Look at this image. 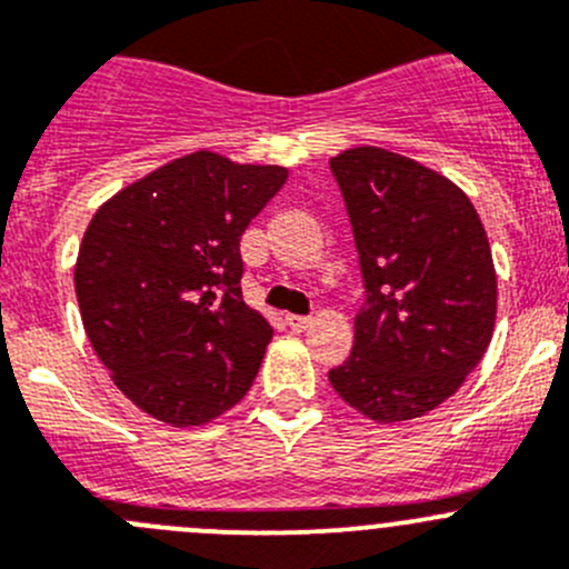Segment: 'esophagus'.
<instances>
[{"label": "esophagus", "instance_id": "34e87169", "mask_svg": "<svg viewBox=\"0 0 569 569\" xmlns=\"http://www.w3.org/2000/svg\"><path fill=\"white\" fill-rule=\"evenodd\" d=\"M284 321H288V327L293 329V332H305V329H310L312 318H307V316H288V318H284Z\"/></svg>", "mask_w": 569, "mask_h": 569}]
</instances>
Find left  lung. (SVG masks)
<instances>
[{
	"instance_id": "obj_1",
	"label": "left lung",
	"mask_w": 569,
	"mask_h": 569,
	"mask_svg": "<svg viewBox=\"0 0 569 569\" xmlns=\"http://www.w3.org/2000/svg\"><path fill=\"white\" fill-rule=\"evenodd\" d=\"M329 167L366 284L355 346L329 382L377 425L416 419L450 399L489 349L497 318L489 237L467 192L408 156L366 144Z\"/></svg>"
}]
</instances>
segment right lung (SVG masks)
<instances>
[{
  "instance_id": "add662e5",
  "label": "right lung",
  "mask_w": 569,
  "mask_h": 569,
  "mask_svg": "<svg viewBox=\"0 0 569 569\" xmlns=\"http://www.w3.org/2000/svg\"><path fill=\"white\" fill-rule=\"evenodd\" d=\"M288 170L194 150L91 218L74 293L91 349L153 419L200 427L253 386L273 327L242 301L240 237Z\"/></svg>"
}]
</instances>
